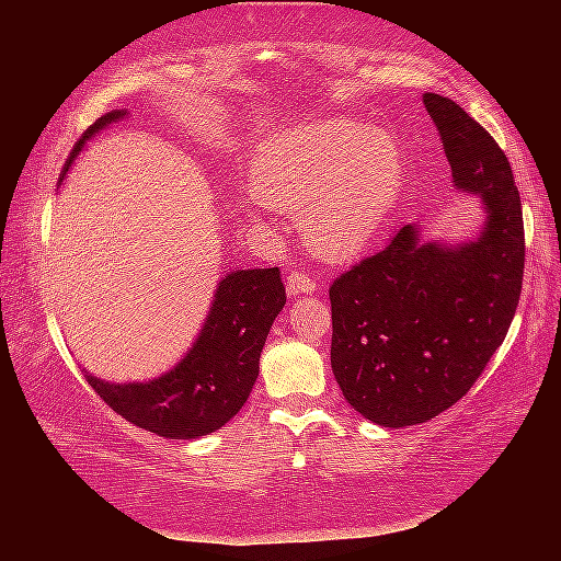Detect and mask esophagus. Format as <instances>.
<instances>
[{"label":"esophagus","mask_w":561,"mask_h":561,"mask_svg":"<svg viewBox=\"0 0 561 561\" xmlns=\"http://www.w3.org/2000/svg\"><path fill=\"white\" fill-rule=\"evenodd\" d=\"M285 280H287V293H290V295H299V293H304V295H311V293H316V290H318L316 280H313L311 276L304 274V271H299V268L287 271Z\"/></svg>","instance_id":"34e87169"}]
</instances>
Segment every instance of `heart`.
<instances>
[{
  "instance_id": "heart-1",
  "label": "heart",
  "mask_w": 561,
  "mask_h": 561,
  "mask_svg": "<svg viewBox=\"0 0 561 561\" xmlns=\"http://www.w3.org/2000/svg\"><path fill=\"white\" fill-rule=\"evenodd\" d=\"M402 180L396 140L351 118L301 124L257 145L250 186L262 206L299 210L325 257L358 254L381 231Z\"/></svg>"
}]
</instances>
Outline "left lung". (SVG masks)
I'll list each match as a JSON object with an SVG mask.
<instances>
[{
  "instance_id": "1",
  "label": "left lung",
  "mask_w": 561,
  "mask_h": 561,
  "mask_svg": "<svg viewBox=\"0 0 561 561\" xmlns=\"http://www.w3.org/2000/svg\"><path fill=\"white\" fill-rule=\"evenodd\" d=\"M454 186L480 194L478 241L426 243L404 225L330 285L334 379L371 423L402 428L461 400L503 344L524 276L522 201L505 151L454 100L423 93Z\"/></svg>"
}]
</instances>
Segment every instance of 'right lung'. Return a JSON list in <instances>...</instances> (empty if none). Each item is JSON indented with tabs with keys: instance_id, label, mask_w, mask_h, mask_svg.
Masks as SVG:
<instances>
[{
	"instance_id": "1",
	"label": "right lung",
	"mask_w": 561,
	"mask_h": 561,
	"mask_svg": "<svg viewBox=\"0 0 561 561\" xmlns=\"http://www.w3.org/2000/svg\"><path fill=\"white\" fill-rule=\"evenodd\" d=\"M110 112L83 133L67 159L62 175L83 142L122 118ZM60 175V180H62ZM285 307L280 268L233 271L217 285L215 301L196 344L168 375L147 383H105L89 377L91 388L112 410L138 428L171 439H194L215 433L239 414L260 375V355Z\"/></svg>"
}]
</instances>
